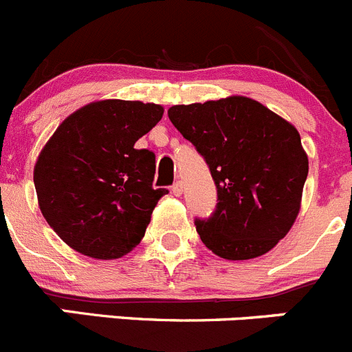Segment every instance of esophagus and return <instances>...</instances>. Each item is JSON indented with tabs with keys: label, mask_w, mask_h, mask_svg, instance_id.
Here are the masks:
<instances>
[{
	"label": "esophagus",
	"mask_w": 352,
	"mask_h": 352,
	"mask_svg": "<svg viewBox=\"0 0 352 352\" xmlns=\"http://www.w3.org/2000/svg\"><path fill=\"white\" fill-rule=\"evenodd\" d=\"M170 192H173L174 197H179L183 193V183L182 182H176L173 186H170Z\"/></svg>",
	"instance_id": "34e87169"
}]
</instances>
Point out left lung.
I'll return each instance as SVG.
<instances>
[{"label": "left lung", "instance_id": "1", "mask_svg": "<svg viewBox=\"0 0 352 352\" xmlns=\"http://www.w3.org/2000/svg\"><path fill=\"white\" fill-rule=\"evenodd\" d=\"M167 116L216 185L214 212L195 217L207 249L230 261L273 249L299 214L309 169L297 129L245 96L174 105Z\"/></svg>", "mask_w": 352, "mask_h": 352}]
</instances>
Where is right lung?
<instances>
[{"label":"right lung","mask_w":352,"mask_h":352,"mask_svg":"<svg viewBox=\"0 0 352 352\" xmlns=\"http://www.w3.org/2000/svg\"><path fill=\"white\" fill-rule=\"evenodd\" d=\"M162 113L155 103H89L67 117L39 153V209L74 250L117 259L143 239L153 207L169 190L153 188L155 153L135 143Z\"/></svg>","instance_id":"obj_1"}]
</instances>
